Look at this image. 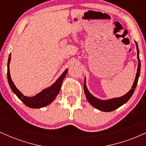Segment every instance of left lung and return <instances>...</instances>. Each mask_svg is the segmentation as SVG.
Masks as SVG:
<instances>
[{
    "instance_id": "1",
    "label": "left lung",
    "mask_w": 146,
    "mask_h": 146,
    "mask_svg": "<svg viewBox=\"0 0 146 146\" xmlns=\"http://www.w3.org/2000/svg\"><path fill=\"white\" fill-rule=\"evenodd\" d=\"M135 44L137 46V60H138V66H137V74L135 76V81H134L133 84H132L131 89H130L126 94H125L123 96L119 97V98H115L109 99V100H100L95 98L93 96L91 93H90L89 90L87 88L86 84V78L84 80V93L86 95V99L88 102L95 107V108L98 109L99 110H101L103 112H111L113 110H115L117 108H119L122 105L126 103L127 102L130 100L131 98L132 95H133L134 92H135V88H136L137 82H138L139 78L140 75V71H141V62L139 59V51L138 44H137V42H135Z\"/></svg>"
}]
</instances>
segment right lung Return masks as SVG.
<instances>
[{
  "label": "right lung",
  "instance_id": "obj_1",
  "mask_svg": "<svg viewBox=\"0 0 146 146\" xmlns=\"http://www.w3.org/2000/svg\"><path fill=\"white\" fill-rule=\"evenodd\" d=\"M11 61V54L9 55L8 58L7 62V80L9 82V86L11 90L14 92L20 100L25 104L27 106L32 108H40L46 106L52 103L56 98L57 95L59 94L60 88H61L62 84L64 78H65L68 72V68H66L64 73L62 74L58 80L55 82L51 86L44 88L39 93L33 97L25 96L15 86L11 78V75L9 73V64Z\"/></svg>",
  "mask_w": 146,
  "mask_h": 146
}]
</instances>
